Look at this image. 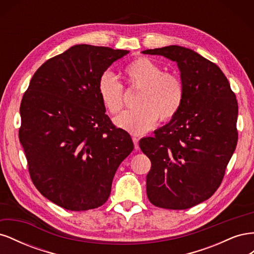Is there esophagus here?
Listing matches in <instances>:
<instances>
[{
	"label": "esophagus",
	"instance_id": "esophagus-1",
	"mask_svg": "<svg viewBox=\"0 0 254 254\" xmlns=\"http://www.w3.org/2000/svg\"><path fill=\"white\" fill-rule=\"evenodd\" d=\"M132 141H133V144H134V149L137 150V149L140 148L139 147V139H137V137H135V136H133L132 137Z\"/></svg>",
	"mask_w": 254,
	"mask_h": 254
}]
</instances>
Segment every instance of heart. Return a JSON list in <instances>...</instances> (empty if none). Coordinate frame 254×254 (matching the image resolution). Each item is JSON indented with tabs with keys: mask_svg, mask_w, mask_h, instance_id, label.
Returning a JSON list of instances; mask_svg holds the SVG:
<instances>
[{
	"mask_svg": "<svg viewBox=\"0 0 254 254\" xmlns=\"http://www.w3.org/2000/svg\"><path fill=\"white\" fill-rule=\"evenodd\" d=\"M128 86L140 90L134 110L125 111L114 119L119 128L133 134H143L161 121L174 119L183 104L184 88L181 79L173 73L163 72L152 60L140 57L128 64L124 71ZM98 95L105 109L119 113L123 102V87L110 73H105L98 81Z\"/></svg>",
	"mask_w": 254,
	"mask_h": 254,
	"instance_id": "b5f03b06",
	"label": "heart"
}]
</instances>
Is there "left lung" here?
<instances>
[{
  "label": "left lung",
  "mask_w": 254,
  "mask_h": 254,
  "mask_svg": "<svg viewBox=\"0 0 254 254\" xmlns=\"http://www.w3.org/2000/svg\"><path fill=\"white\" fill-rule=\"evenodd\" d=\"M142 53L175 61L184 88L176 117L139 142L151 161L147 197L156 206L186 210L209 199L224 178L237 144L236 97L220 68L193 50L170 45Z\"/></svg>",
  "instance_id": "left-lung-1"
}]
</instances>
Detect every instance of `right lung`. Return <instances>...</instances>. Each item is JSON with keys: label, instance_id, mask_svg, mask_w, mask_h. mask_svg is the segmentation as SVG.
<instances>
[{"label": "right lung", "instance_id": "right-lung-1", "mask_svg": "<svg viewBox=\"0 0 254 254\" xmlns=\"http://www.w3.org/2000/svg\"><path fill=\"white\" fill-rule=\"evenodd\" d=\"M129 53L77 44L38 68L23 95L19 139L35 187L70 211L103 205L113 177L133 150L98 95V81Z\"/></svg>", "mask_w": 254, "mask_h": 254}]
</instances>
